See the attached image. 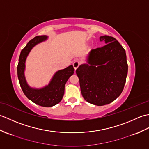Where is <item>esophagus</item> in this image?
I'll list each match as a JSON object with an SVG mask.
<instances>
[{
    "mask_svg": "<svg viewBox=\"0 0 149 149\" xmlns=\"http://www.w3.org/2000/svg\"><path fill=\"white\" fill-rule=\"evenodd\" d=\"M79 65H80V63L78 61H77V60H75L74 63H73V66H74V68L75 70H76L79 67Z\"/></svg>",
    "mask_w": 149,
    "mask_h": 149,
    "instance_id": "34e87169",
    "label": "esophagus"
}]
</instances>
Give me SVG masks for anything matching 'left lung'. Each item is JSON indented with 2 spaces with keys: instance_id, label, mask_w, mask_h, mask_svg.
Returning a JSON list of instances; mask_svg holds the SVG:
<instances>
[{
  "instance_id": "obj_1",
  "label": "left lung",
  "mask_w": 149,
  "mask_h": 149,
  "mask_svg": "<svg viewBox=\"0 0 149 149\" xmlns=\"http://www.w3.org/2000/svg\"><path fill=\"white\" fill-rule=\"evenodd\" d=\"M106 45L92 49L86 63L76 70L82 95L88 102L97 106L110 104L123 90L128 65L125 49L115 38L101 36Z\"/></svg>"
}]
</instances>
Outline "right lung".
Instances as JSON below:
<instances>
[{
  "instance_id": "right-lung-1",
  "label": "right lung",
  "mask_w": 149,
  "mask_h": 149,
  "mask_svg": "<svg viewBox=\"0 0 149 149\" xmlns=\"http://www.w3.org/2000/svg\"><path fill=\"white\" fill-rule=\"evenodd\" d=\"M48 39L46 35L38 36L27 43L22 50L19 57L17 74L20 86L28 99L38 105L43 107H52L58 104L63 99L65 84L69 77L74 74V68L70 65L65 69L57 71L49 83L41 88L31 87L25 77L26 62L28 55L34 46Z\"/></svg>"
}]
</instances>
